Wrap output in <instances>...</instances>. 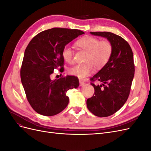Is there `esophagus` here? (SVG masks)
<instances>
[{"label":"esophagus","mask_w":151,"mask_h":151,"mask_svg":"<svg viewBox=\"0 0 151 151\" xmlns=\"http://www.w3.org/2000/svg\"><path fill=\"white\" fill-rule=\"evenodd\" d=\"M79 84H80V86H83L85 84V82L83 80H79Z\"/></svg>","instance_id":"esophagus-1"}]
</instances>
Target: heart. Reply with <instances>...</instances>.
I'll return each mask as SVG.
<instances>
[{
  "mask_svg": "<svg viewBox=\"0 0 151 151\" xmlns=\"http://www.w3.org/2000/svg\"><path fill=\"white\" fill-rule=\"evenodd\" d=\"M76 45L82 50L87 52L84 58V64L76 65L68 70L70 74L84 79L94 72V67L101 68L106 65L112 56L113 47L112 43L107 40H100L94 36H84L76 42ZM62 57L66 62H74V52L68 45L62 50Z\"/></svg>",
  "mask_w": 151,
  "mask_h": 151,
  "instance_id": "b5f03b06",
  "label": "heart"
}]
</instances>
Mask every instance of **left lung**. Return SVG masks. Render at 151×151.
Wrapping results in <instances>:
<instances>
[{
	"mask_svg": "<svg viewBox=\"0 0 151 151\" xmlns=\"http://www.w3.org/2000/svg\"><path fill=\"white\" fill-rule=\"evenodd\" d=\"M106 38L113 47L112 56L107 64L90 79L94 93L87 99L89 110L99 117H106L116 113L129 96L135 73L133 52L129 44L121 36L110 32H91ZM102 83L96 86L93 83Z\"/></svg>",
	"mask_w": 151,
	"mask_h": 151,
	"instance_id": "obj_1",
	"label": "left lung"
}]
</instances>
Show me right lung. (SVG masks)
I'll list each match as a JSON object with an SVG mask.
<instances>
[{
	"label": "right lung",
	"mask_w": 151,
	"mask_h": 151,
	"mask_svg": "<svg viewBox=\"0 0 151 151\" xmlns=\"http://www.w3.org/2000/svg\"><path fill=\"white\" fill-rule=\"evenodd\" d=\"M84 32L54 28L40 32L27 46L21 67V79L31 106L40 115L53 116L68 105L67 91L78 88L79 79L67 76L52 80L55 69H63L62 50Z\"/></svg>",
	"instance_id": "1"
}]
</instances>
